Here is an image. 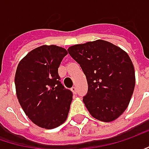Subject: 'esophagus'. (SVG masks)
<instances>
[{
	"mask_svg": "<svg viewBox=\"0 0 149 149\" xmlns=\"http://www.w3.org/2000/svg\"><path fill=\"white\" fill-rule=\"evenodd\" d=\"M71 91H72V92H73L74 94H76V92H77V88H76V86H73V87L71 88Z\"/></svg>",
	"mask_w": 149,
	"mask_h": 149,
	"instance_id": "34e87169",
	"label": "esophagus"
}]
</instances>
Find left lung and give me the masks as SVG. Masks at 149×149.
Masks as SVG:
<instances>
[{
    "instance_id": "left-lung-1",
    "label": "left lung",
    "mask_w": 149,
    "mask_h": 149,
    "mask_svg": "<svg viewBox=\"0 0 149 149\" xmlns=\"http://www.w3.org/2000/svg\"><path fill=\"white\" fill-rule=\"evenodd\" d=\"M68 52L86 77L88 91L83 102L91 115L104 122L120 117L130 102L136 81L128 54L102 40L72 46Z\"/></svg>"
}]
</instances>
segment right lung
<instances>
[{"label": "right lung", "mask_w": 149, "mask_h": 149, "mask_svg": "<svg viewBox=\"0 0 149 149\" xmlns=\"http://www.w3.org/2000/svg\"><path fill=\"white\" fill-rule=\"evenodd\" d=\"M67 54L64 48L45 45L29 52L17 65L18 102L29 119L41 128H56L68 117L73 93L63 86L58 74Z\"/></svg>", "instance_id": "right-lung-1"}]
</instances>
